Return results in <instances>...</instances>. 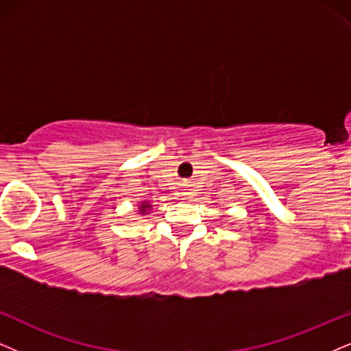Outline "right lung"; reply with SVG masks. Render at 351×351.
Instances as JSON below:
<instances>
[{
	"label": "right lung",
	"instance_id": "1",
	"mask_svg": "<svg viewBox=\"0 0 351 351\" xmlns=\"http://www.w3.org/2000/svg\"><path fill=\"white\" fill-rule=\"evenodd\" d=\"M150 210H152V204L149 201H143L137 204V214L139 215H149Z\"/></svg>",
	"mask_w": 351,
	"mask_h": 351
}]
</instances>
